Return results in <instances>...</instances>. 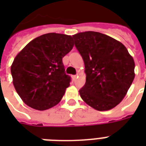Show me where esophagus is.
Masks as SVG:
<instances>
[{
  "label": "esophagus",
  "mask_w": 146,
  "mask_h": 146,
  "mask_svg": "<svg viewBox=\"0 0 146 146\" xmlns=\"http://www.w3.org/2000/svg\"><path fill=\"white\" fill-rule=\"evenodd\" d=\"M76 77H77V75H73V76H72V79H73V81H75L76 79Z\"/></svg>",
  "instance_id": "esophagus-1"
}]
</instances>
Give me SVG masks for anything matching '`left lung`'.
I'll return each mask as SVG.
<instances>
[{
  "label": "left lung",
  "mask_w": 146,
  "mask_h": 146,
  "mask_svg": "<svg viewBox=\"0 0 146 146\" xmlns=\"http://www.w3.org/2000/svg\"><path fill=\"white\" fill-rule=\"evenodd\" d=\"M86 76L82 99L97 111H108L121 102L135 77V63L117 40L97 32L73 35Z\"/></svg>",
  "instance_id": "left-lung-1"
}]
</instances>
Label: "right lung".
<instances>
[{
  "label": "right lung",
  "instance_id": "1",
  "mask_svg": "<svg viewBox=\"0 0 146 146\" xmlns=\"http://www.w3.org/2000/svg\"><path fill=\"white\" fill-rule=\"evenodd\" d=\"M71 35L48 33L35 38L11 65L13 83L23 102L35 110L57 105L70 86L62 58L73 48Z\"/></svg>",
  "mask_w": 146,
  "mask_h": 146
}]
</instances>
